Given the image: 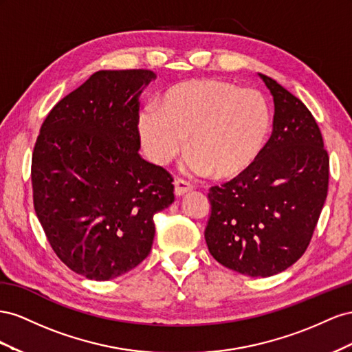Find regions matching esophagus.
<instances>
[{"mask_svg":"<svg viewBox=\"0 0 352 352\" xmlns=\"http://www.w3.org/2000/svg\"><path fill=\"white\" fill-rule=\"evenodd\" d=\"M174 186H175V195L177 196H182L187 192H192V190L195 188L193 184H190L188 182H186V179H183V178H177L174 182Z\"/></svg>","mask_w":352,"mask_h":352,"instance_id":"34e87169","label":"esophagus"}]
</instances>
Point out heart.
Returning <instances> with one entry per match:
<instances>
[{
    "label": "heart",
    "mask_w": 352,
    "mask_h": 352,
    "mask_svg": "<svg viewBox=\"0 0 352 352\" xmlns=\"http://www.w3.org/2000/svg\"><path fill=\"white\" fill-rule=\"evenodd\" d=\"M155 110L138 116L143 146L157 164L182 153L214 179L245 174L264 152L273 129L267 97L218 79H195L168 88Z\"/></svg>",
    "instance_id": "heart-1"
}]
</instances>
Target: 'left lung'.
Wrapping results in <instances>:
<instances>
[{
  "label": "left lung",
  "instance_id": "left-lung-1",
  "mask_svg": "<svg viewBox=\"0 0 352 352\" xmlns=\"http://www.w3.org/2000/svg\"><path fill=\"white\" fill-rule=\"evenodd\" d=\"M273 134L245 174L210 187L205 240L219 264L250 277L282 273L304 255L327 197L329 156L314 116L274 79Z\"/></svg>",
  "mask_w": 352,
  "mask_h": 352
}]
</instances>
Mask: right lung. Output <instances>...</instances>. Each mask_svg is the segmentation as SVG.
<instances>
[{"instance_id": "obj_1", "label": "right lung", "mask_w": 352, "mask_h": 352, "mask_svg": "<svg viewBox=\"0 0 352 352\" xmlns=\"http://www.w3.org/2000/svg\"><path fill=\"white\" fill-rule=\"evenodd\" d=\"M152 70H98L52 109L32 155L34 208L56 255L104 282L147 258L173 177L140 156L138 97Z\"/></svg>"}]
</instances>
